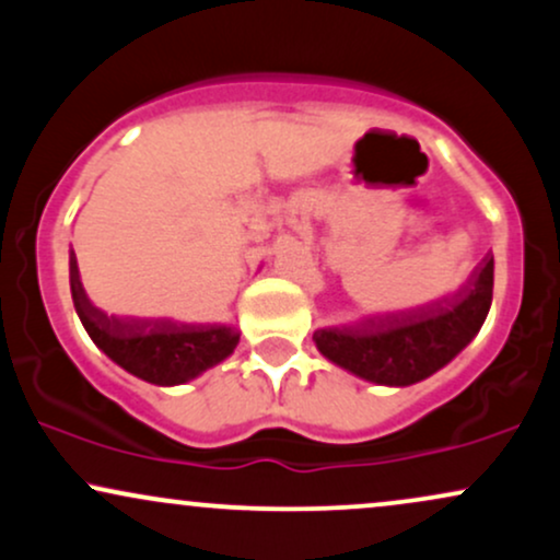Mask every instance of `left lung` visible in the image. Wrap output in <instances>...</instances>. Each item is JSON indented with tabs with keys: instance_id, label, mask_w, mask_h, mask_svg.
Instances as JSON below:
<instances>
[{
	"instance_id": "1",
	"label": "left lung",
	"mask_w": 560,
	"mask_h": 560,
	"mask_svg": "<svg viewBox=\"0 0 560 560\" xmlns=\"http://www.w3.org/2000/svg\"><path fill=\"white\" fill-rule=\"evenodd\" d=\"M494 260L487 255L455 294L416 311L376 316L313 334L320 355L339 369L387 387H408L436 374L477 337L492 305Z\"/></svg>"
}]
</instances>
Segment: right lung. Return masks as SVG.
<instances>
[{
    "label": "right lung",
    "mask_w": 560,
    "mask_h": 560,
    "mask_svg": "<svg viewBox=\"0 0 560 560\" xmlns=\"http://www.w3.org/2000/svg\"><path fill=\"white\" fill-rule=\"evenodd\" d=\"M70 294L75 313L92 342L126 369L128 374L158 384L176 387L213 369L240 345L236 326L226 324H182L173 318H133L107 316L89 300L81 284L79 260L70 253Z\"/></svg>",
    "instance_id": "1"
}]
</instances>
